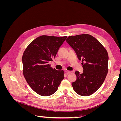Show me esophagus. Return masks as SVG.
<instances>
[{"label":"esophagus","mask_w":121,"mask_h":121,"mask_svg":"<svg viewBox=\"0 0 121 121\" xmlns=\"http://www.w3.org/2000/svg\"><path fill=\"white\" fill-rule=\"evenodd\" d=\"M72 71H66V73L67 74H71L72 73Z\"/></svg>","instance_id":"34e87169"}]
</instances>
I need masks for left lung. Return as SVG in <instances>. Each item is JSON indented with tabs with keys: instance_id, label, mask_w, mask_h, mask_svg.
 Segmentation results:
<instances>
[{
	"instance_id": "left-lung-1",
	"label": "left lung",
	"mask_w": 121,
	"mask_h": 121,
	"mask_svg": "<svg viewBox=\"0 0 121 121\" xmlns=\"http://www.w3.org/2000/svg\"><path fill=\"white\" fill-rule=\"evenodd\" d=\"M66 41L82 60L83 72H75L77 80L72 83L80 95L89 96L99 88L108 72V56L107 50L92 36L81 34L69 36Z\"/></svg>"
}]
</instances>
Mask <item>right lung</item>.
I'll list each match as a JSON object with an SVG mask.
<instances>
[{
  "instance_id": "add662e5",
  "label": "right lung",
  "mask_w": 121,
  "mask_h": 121,
  "mask_svg": "<svg viewBox=\"0 0 121 121\" xmlns=\"http://www.w3.org/2000/svg\"><path fill=\"white\" fill-rule=\"evenodd\" d=\"M67 36L42 35L32 41L22 56L23 74L35 92L48 96L56 92L64 78V71L50 67L49 61L55 58Z\"/></svg>"
}]
</instances>
